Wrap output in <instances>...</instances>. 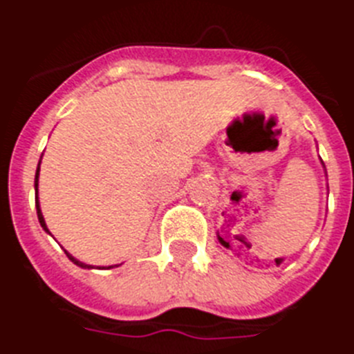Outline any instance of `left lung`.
<instances>
[{"instance_id": "8db88e82", "label": "left lung", "mask_w": 354, "mask_h": 354, "mask_svg": "<svg viewBox=\"0 0 354 354\" xmlns=\"http://www.w3.org/2000/svg\"><path fill=\"white\" fill-rule=\"evenodd\" d=\"M322 164H323V160H322ZM323 168H325V164H323ZM325 175H327V171H325Z\"/></svg>"}]
</instances>
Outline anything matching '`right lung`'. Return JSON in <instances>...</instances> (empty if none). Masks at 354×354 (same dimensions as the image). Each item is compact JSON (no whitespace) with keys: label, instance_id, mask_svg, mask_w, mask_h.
Segmentation results:
<instances>
[{"label":"right lung","instance_id":"add662e5","mask_svg":"<svg viewBox=\"0 0 354 354\" xmlns=\"http://www.w3.org/2000/svg\"><path fill=\"white\" fill-rule=\"evenodd\" d=\"M40 160H42V158H40ZM38 175H40V162H38L37 175H35V192H37V196H35V203H37V214H38V221H40V225H42V229L46 232H48V234H51V232H49V229H48V225H46V220H44L42 210H40V201H38ZM66 254H68V259L72 260L73 264L79 266V268H83V270H92V268H94V266L84 264V262L77 260V259H75V257H72V254L68 253V251H66ZM109 268H112V266H109Z\"/></svg>","mask_w":354,"mask_h":354}]
</instances>
